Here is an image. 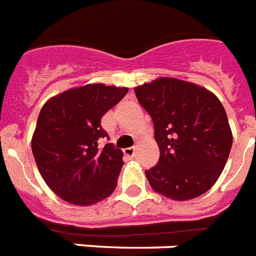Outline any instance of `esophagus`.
<instances>
[{
    "mask_svg": "<svg viewBox=\"0 0 256 256\" xmlns=\"http://www.w3.org/2000/svg\"><path fill=\"white\" fill-rule=\"evenodd\" d=\"M124 156H126V157L130 158H133L134 157V153H136V150H134V148H126V149H124L123 150Z\"/></svg>",
    "mask_w": 256,
    "mask_h": 256,
    "instance_id": "esophagus-1",
    "label": "esophagus"
}]
</instances>
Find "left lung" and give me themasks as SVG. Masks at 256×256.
I'll return each instance as SVG.
<instances>
[{
    "label": "left lung",
    "instance_id": "left-lung-1",
    "mask_svg": "<svg viewBox=\"0 0 256 256\" xmlns=\"http://www.w3.org/2000/svg\"><path fill=\"white\" fill-rule=\"evenodd\" d=\"M134 92L160 148L158 164L145 171L152 188L180 202L202 195L222 172L233 144L224 106L206 88L176 78H158Z\"/></svg>",
    "mask_w": 256,
    "mask_h": 256
}]
</instances>
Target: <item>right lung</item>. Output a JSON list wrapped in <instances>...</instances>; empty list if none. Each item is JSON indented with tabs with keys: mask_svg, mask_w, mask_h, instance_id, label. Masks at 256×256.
Masks as SVG:
<instances>
[{
	"mask_svg": "<svg viewBox=\"0 0 256 256\" xmlns=\"http://www.w3.org/2000/svg\"><path fill=\"white\" fill-rule=\"evenodd\" d=\"M128 92L126 88L92 84L50 98L40 110L31 148L40 175L52 191L76 206H92L116 188L123 152L100 119Z\"/></svg>",
	"mask_w": 256,
	"mask_h": 256,
	"instance_id": "1",
	"label": "right lung"
}]
</instances>
